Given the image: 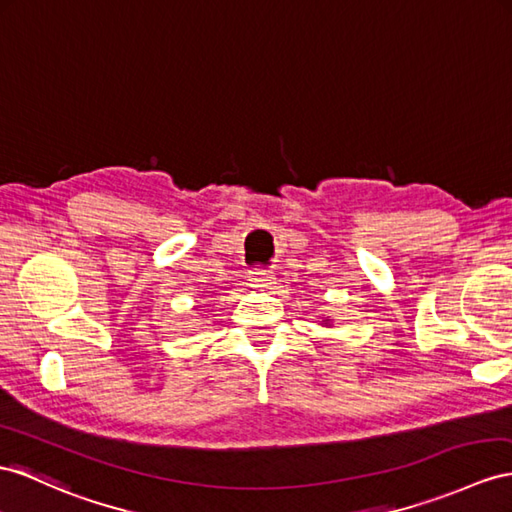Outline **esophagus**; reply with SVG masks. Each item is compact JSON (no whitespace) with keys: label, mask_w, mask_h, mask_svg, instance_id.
Returning a JSON list of instances; mask_svg holds the SVG:
<instances>
[{"label":"esophagus","mask_w":512,"mask_h":512,"mask_svg":"<svg viewBox=\"0 0 512 512\" xmlns=\"http://www.w3.org/2000/svg\"><path fill=\"white\" fill-rule=\"evenodd\" d=\"M251 283L255 287H270L274 283V272L268 268H255L251 272Z\"/></svg>","instance_id":"1"}]
</instances>
